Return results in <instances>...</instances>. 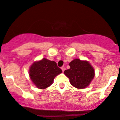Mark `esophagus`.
<instances>
[{"label": "esophagus", "mask_w": 120, "mask_h": 120, "mask_svg": "<svg viewBox=\"0 0 120 120\" xmlns=\"http://www.w3.org/2000/svg\"><path fill=\"white\" fill-rule=\"evenodd\" d=\"M61 70H62V71H63V72H64V70H65V67H64V66L61 67Z\"/></svg>", "instance_id": "obj_1"}]
</instances>
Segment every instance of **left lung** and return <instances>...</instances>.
<instances>
[{
  "label": "left lung",
  "instance_id": "left-lung-1",
  "mask_svg": "<svg viewBox=\"0 0 120 120\" xmlns=\"http://www.w3.org/2000/svg\"><path fill=\"white\" fill-rule=\"evenodd\" d=\"M70 68L64 71L70 79L71 85L77 89H83L89 86L95 76L94 68L87 60L75 59L69 63Z\"/></svg>",
  "mask_w": 120,
  "mask_h": 120
}]
</instances>
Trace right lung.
Instances as JSON below:
<instances>
[{
	"label": "right lung",
	"instance_id": "obj_1",
	"mask_svg": "<svg viewBox=\"0 0 120 120\" xmlns=\"http://www.w3.org/2000/svg\"><path fill=\"white\" fill-rule=\"evenodd\" d=\"M29 76L33 83L40 89H45L53 83L56 76L62 72L56 63L46 58L34 61L29 68Z\"/></svg>",
	"mask_w": 120,
	"mask_h": 120
}]
</instances>
